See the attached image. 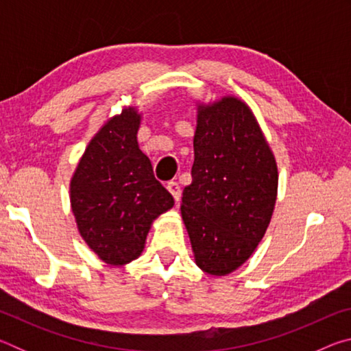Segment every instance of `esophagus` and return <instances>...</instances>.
Here are the masks:
<instances>
[{
  "label": "esophagus",
  "mask_w": 351,
  "mask_h": 351,
  "mask_svg": "<svg viewBox=\"0 0 351 351\" xmlns=\"http://www.w3.org/2000/svg\"><path fill=\"white\" fill-rule=\"evenodd\" d=\"M167 190L171 193V197H173L175 201L178 203V201H180V198H181V187H180V184L175 182V181H171V182L167 184Z\"/></svg>",
  "instance_id": "obj_1"
}]
</instances>
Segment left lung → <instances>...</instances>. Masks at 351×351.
<instances>
[{
	"instance_id": "left-lung-1",
	"label": "left lung",
	"mask_w": 351,
	"mask_h": 351,
	"mask_svg": "<svg viewBox=\"0 0 351 351\" xmlns=\"http://www.w3.org/2000/svg\"><path fill=\"white\" fill-rule=\"evenodd\" d=\"M192 182L181 215L201 269L228 276L251 257L277 199L274 154L251 108L234 96L198 104Z\"/></svg>"
}]
</instances>
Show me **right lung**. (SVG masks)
I'll list each match as a JSON object with an SVG mask.
<instances>
[{"label":"right lung","instance_id":"right-lung-1","mask_svg":"<svg viewBox=\"0 0 351 351\" xmlns=\"http://www.w3.org/2000/svg\"><path fill=\"white\" fill-rule=\"evenodd\" d=\"M134 106L108 119L71 178L69 198L82 239L100 260L127 265L144 251L152 223L175 204L138 145Z\"/></svg>","mask_w":351,"mask_h":351}]
</instances>
